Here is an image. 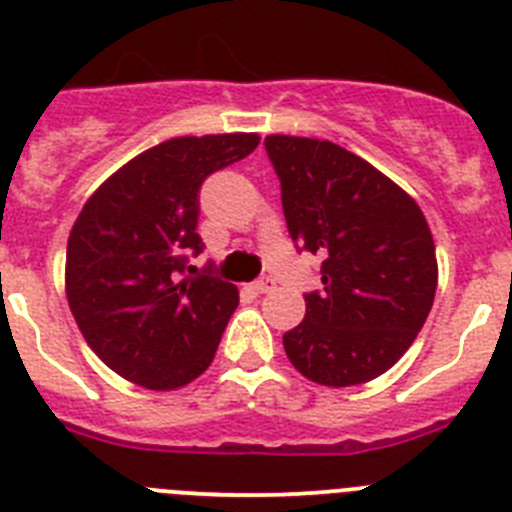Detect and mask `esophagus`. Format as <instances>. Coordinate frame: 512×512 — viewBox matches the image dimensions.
Here are the masks:
<instances>
[{"instance_id":"obj_1","label":"esophagus","mask_w":512,"mask_h":512,"mask_svg":"<svg viewBox=\"0 0 512 512\" xmlns=\"http://www.w3.org/2000/svg\"><path fill=\"white\" fill-rule=\"evenodd\" d=\"M274 279L269 277V274H266V277H261V279H256V282H253V289H256V292H259V295H264V292H271V289H274Z\"/></svg>"}]
</instances>
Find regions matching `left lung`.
Listing matches in <instances>:
<instances>
[{"instance_id":"left-lung-1","label":"left lung","mask_w":512,"mask_h":512,"mask_svg":"<svg viewBox=\"0 0 512 512\" xmlns=\"http://www.w3.org/2000/svg\"><path fill=\"white\" fill-rule=\"evenodd\" d=\"M287 230L323 259L307 312L284 333L302 377L325 387L369 382L397 364L431 312L436 246L410 194L330 140L269 135Z\"/></svg>"}]
</instances>
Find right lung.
Segmentation results:
<instances>
[{"label": "right lung", "instance_id": "1", "mask_svg": "<svg viewBox=\"0 0 512 512\" xmlns=\"http://www.w3.org/2000/svg\"><path fill=\"white\" fill-rule=\"evenodd\" d=\"M259 135L174 138L148 148L89 197L66 248V295L89 348L148 390L200 377L238 307L235 284L189 264L205 179L246 158Z\"/></svg>", "mask_w": 512, "mask_h": 512}]
</instances>
